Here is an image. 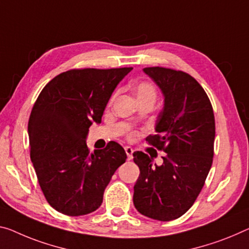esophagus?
Listing matches in <instances>:
<instances>
[{
  "label": "esophagus",
  "instance_id": "1",
  "mask_svg": "<svg viewBox=\"0 0 249 249\" xmlns=\"http://www.w3.org/2000/svg\"><path fill=\"white\" fill-rule=\"evenodd\" d=\"M124 151H125V154H127L128 160H131L132 159V154H133V149L131 147H129V146H125Z\"/></svg>",
  "mask_w": 249,
  "mask_h": 249
}]
</instances>
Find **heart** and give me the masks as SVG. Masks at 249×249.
Masks as SVG:
<instances>
[{"instance_id":"obj_1","label":"heart","mask_w":249,"mask_h":249,"mask_svg":"<svg viewBox=\"0 0 249 249\" xmlns=\"http://www.w3.org/2000/svg\"><path fill=\"white\" fill-rule=\"evenodd\" d=\"M136 97L139 102H144V101H152L155 102L157 99V88L151 83L150 81H140L135 88ZM114 97H116V93H114L111 99H110V102L113 101ZM137 136L136 131H130L129 132V139H133Z\"/></svg>"}]
</instances>
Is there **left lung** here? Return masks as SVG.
<instances>
[{
  "mask_svg": "<svg viewBox=\"0 0 249 249\" xmlns=\"http://www.w3.org/2000/svg\"><path fill=\"white\" fill-rule=\"evenodd\" d=\"M164 97L149 144L166 152L161 166L142 151L133 152L139 178L133 205L142 215L169 221L182 216L197 199L212 168L215 117L207 93L197 80L182 71L144 68Z\"/></svg>",
  "mask_w": 249,
  "mask_h": 249,
  "instance_id": "obj_1",
  "label": "left lung"
}]
</instances>
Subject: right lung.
I'll return each mask as SVG.
<instances>
[{
    "label": "right lung",
    "mask_w": 249,
    "mask_h": 249,
    "mask_svg": "<svg viewBox=\"0 0 249 249\" xmlns=\"http://www.w3.org/2000/svg\"><path fill=\"white\" fill-rule=\"evenodd\" d=\"M131 70L72 69L53 78L34 103L30 155L45 199L59 213L81 216L97 210L114 171L125 162L124 149L116 141L90 154L86 139Z\"/></svg>",
    "instance_id": "add662e5"
}]
</instances>
